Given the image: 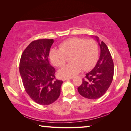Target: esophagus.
I'll list each match as a JSON object with an SVG mask.
<instances>
[{
  "instance_id": "esophagus-1",
  "label": "esophagus",
  "mask_w": 131,
  "mask_h": 131,
  "mask_svg": "<svg viewBox=\"0 0 131 131\" xmlns=\"http://www.w3.org/2000/svg\"><path fill=\"white\" fill-rule=\"evenodd\" d=\"M73 79V77H71V78H63L62 79V80H70Z\"/></svg>"
}]
</instances>
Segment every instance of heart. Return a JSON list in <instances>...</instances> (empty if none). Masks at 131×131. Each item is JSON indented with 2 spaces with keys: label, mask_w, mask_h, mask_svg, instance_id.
<instances>
[{
  "label": "heart",
  "mask_w": 131,
  "mask_h": 131,
  "mask_svg": "<svg viewBox=\"0 0 131 131\" xmlns=\"http://www.w3.org/2000/svg\"><path fill=\"white\" fill-rule=\"evenodd\" d=\"M60 49L52 48L49 57L52 63L56 67L65 65L67 57L71 55V62L58 71L61 77H72L82 70L88 71L95 66L98 58V46L94 40L73 37L63 41L59 45Z\"/></svg>",
  "instance_id": "heart-1"
}]
</instances>
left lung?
<instances>
[{"instance_id": "1", "label": "left lung", "mask_w": 131, "mask_h": 131, "mask_svg": "<svg viewBox=\"0 0 131 131\" xmlns=\"http://www.w3.org/2000/svg\"><path fill=\"white\" fill-rule=\"evenodd\" d=\"M99 42V38L95 37ZM101 52L95 67L86 74L82 83L78 88V92L88 99H98L108 90L114 75V64L107 46L104 42L98 43Z\"/></svg>"}]
</instances>
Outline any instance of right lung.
I'll use <instances>...</instances> for the list:
<instances>
[{"mask_svg": "<svg viewBox=\"0 0 131 131\" xmlns=\"http://www.w3.org/2000/svg\"><path fill=\"white\" fill-rule=\"evenodd\" d=\"M53 39H39L28 45L21 55L20 73L25 91L40 105H49L58 99L62 80L57 79L55 70L48 57Z\"/></svg>", "mask_w": 131, "mask_h": 131, "instance_id": "1", "label": "right lung"}]
</instances>
